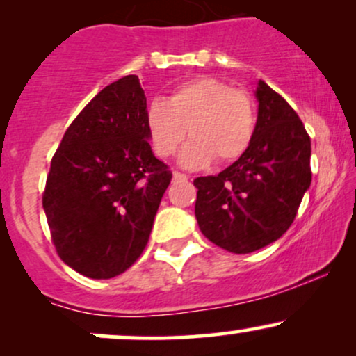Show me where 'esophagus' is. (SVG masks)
<instances>
[{
  "instance_id": "obj_1",
  "label": "esophagus",
  "mask_w": 356,
  "mask_h": 356,
  "mask_svg": "<svg viewBox=\"0 0 356 356\" xmlns=\"http://www.w3.org/2000/svg\"><path fill=\"white\" fill-rule=\"evenodd\" d=\"M172 177H174V181H187V175L186 174H181V172H177V170H174L172 172Z\"/></svg>"
}]
</instances>
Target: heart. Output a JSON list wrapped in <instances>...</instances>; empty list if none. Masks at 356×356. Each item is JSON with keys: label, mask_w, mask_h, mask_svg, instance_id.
I'll return each mask as SVG.
<instances>
[{"label": "heart", "mask_w": 356, "mask_h": 356, "mask_svg": "<svg viewBox=\"0 0 356 356\" xmlns=\"http://www.w3.org/2000/svg\"><path fill=\"white\" fill-rule=\"evenodd\" d=\"M145 124L155 152L162 157L175 154L189 130L192 138L179 162L187 169H201L214 157L231 162L246 152L254 136L256 108L243 90L212 76H197L177 85L165 102H150Z\"/></svg>", "instance_id": "heart-1"}]
</instances>
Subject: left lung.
<instances>
[{
    "label": "left lung",
    "mask_w": 356,
    "mask_h": 356,
    "mask_svg": "<svg viewBox=\"0 0 356 356\" xmlns=\"http://www.w3.org/2000/svg\"><path fill=\"white\" fill-rule=\"evenodd\" d=\"M251 145L218 175L197 177L195 219L216 246L248 254L288 231L312 184V140L303 122L263 80Z\"/></svg>",
    "instance_id": "1"
}]
</instances>
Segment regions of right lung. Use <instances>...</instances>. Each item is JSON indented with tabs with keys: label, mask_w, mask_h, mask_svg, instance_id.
I'll return each instance as SVG.
<instances>
[{
	"label": "right lung",
	"mask_w": 356,
	"mask_h": 356,
	"mask_svg": "<svg viewBox=\"0 0 356 356\" xmlns=\"http://www.w3.org/2000/svg\"><path fill=\"white\" fill-rule=\"evenodd\" d=\"M137 75L97 93L51 159L43 209L56 252L92 280L127 271L149 241L172 172L152 152Z\"/></svg>",
	"instance_id": "1"
}]
</instances>
